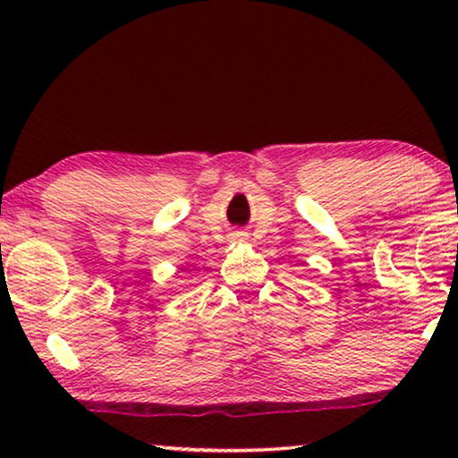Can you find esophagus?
Returning <instances> with one entry per match:
<instances>
[{
    "mask_svg": "<svg viewBox=\"0 0 458 458\" xmlns=\"http://www.w3.org/2000/svg\"><path fill=\"white\" fill-rule=\"evenodd\" d=\"M231 240H233V242H243V240H248V235L243 233V231H237V233L231 235Z\"/></svg>",
    "mask_w": 458,
    "mask_h": 458,
    "instance_id": "obj_1",
    "label": "esophagus"
}]
</instances>
